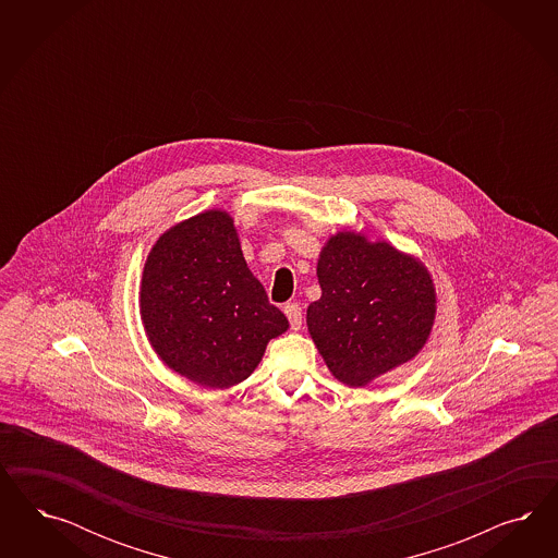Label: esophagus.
Wrapping results in <instances>:
<instances>
[{
	"instance_id": "esophagus-1",
	"label": "esophagus",
	"mask_w": 558,
	"mask_h": 558,
	"mask_svg": "<svg viewBox=\"0 0 558 558\" xmlns=\"http://www.w3.org/2000/svg\"><path fill=\"white\" fill-rule=\"evenodd\" d=\"M284 313H287L288 322H290V329L299 331L303 327V308H301V304L288 303L284 306Z\"/></svg>"
}]
</instances>
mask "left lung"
<instances>
[{"instance_id": "1", "label": "left lung", "mask_w": 558, "mask_h": 558, "mask_svg": "<svg viewBox=\"0 0 558 558\" xmlns=\"http://www.w3.org/2000/svg\"><path fill=\"white\" fill-rule=\"evenodd\" d=\"M317 278L306 327L339 383L366 387L422 352L438 296L420 257L343 229L323 245Z\"/></svg>"}]
</instances>
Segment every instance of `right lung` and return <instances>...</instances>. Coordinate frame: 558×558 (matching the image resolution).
I'll list each match as a JSON object with an SVG mask.
<instances>
[{"label": "right lung", "mask_w": 558, "mask_h": 558, "mask_svg": "<svg viewBox=\"0 0 558 558\" xmlns=\"http://www.w3.org/2000/svg\"><path fill=\"white\" fill-rule=\"evenodd\" d=\"M138 311L153 352L187 380L231 389L288 319L247 268L235 220L210 208L175 222L147 255Z\"/></svg>", "instance_id": "add662e5"}]
</instances>
